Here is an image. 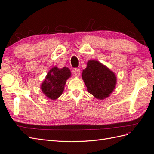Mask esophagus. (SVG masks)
<instances>
[{
  "mask_svg": "<svg viewBox=\"0 0 154 154\" xmlns=\"http://www.w3.org/2000/svg\"><path fill=\"white\" fill-rule=\"evenodd\" d=\"M73 74L75 75L76 76H80V70L79 69H74L73 70Z\"/></svg>",
  "mask_w": 154,
  "mask_h": 154,
  "instance_id": "esophagus-1",
  "label": "esophagus"
}]
</instances>
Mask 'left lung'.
<instances>
[{"mask_svg": "<svg viewBox=\"0 0 154 154\" xmlns=\"http://www.w3.org/2000/svg\"><path fill=\"white\" fill-rule=\"evenodd\" d=\"M82 77L88 92L98 100L108 97L115 89L117 77L105 65L95 60H88Z\"/></svg>", "mask_w": 154, "mask_h": 154, "instance_id": "8db88e82", "label": "left lung"}]
</instances>
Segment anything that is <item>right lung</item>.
Masks as SVG:
<instances>
[{
	"label": "right lung",
	"instance_id": "1",
	"mask_svg": "<svg viewBox=\"0 0 154 154\" xmlns=\"http://www.w3.org/2000/svg\"><path fill=\"white\" fill-rule=\"evenodd\" d=\"M71 72L68 67L60 69L57 66L51 68L41 84L42 92L49 99L55 100L62 95Z\"/></svg>",
	"mask_w": 154,
	"mask_h": 154
}]
</instances>
